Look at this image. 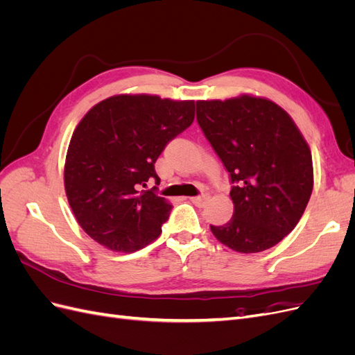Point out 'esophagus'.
I'll list each match as a JSON object with an SVG mask.
<instances>
[{
  "label": "esophagus",
  "instance_id": "1",
  "mask_svg": "<svg viewBox=\"0 0 355 355\" xmlns=\"http://www.w3.org/2000/svg\"><path fill=\"white\" fill-rule=\"evenodd\" d=\"M192 202L196 204V206H198V207H202L204 204H206V201L209 200V196L207 194H201V196H197V197H191L189 198Z\"/></svg>",
  "mask_w": 355,
  "mask_h": 355
}]
</instances>
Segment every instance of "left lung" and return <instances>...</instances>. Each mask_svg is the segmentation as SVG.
<instances>
[{"label":"left lung","instance_id":"left-lung-1","mask_svg":"<svg viewBox=\"0 0 355 355\" xmlns=\"http://www.w3.org/2000/svg\"><path fill=\"white\" fill-rule=\"evenodd\" d=\"M197 121L230 173L232 218L214 237L240 253L271 249L293 231L313 192L309 146L277 103L243 94L198 101Z\"/></svg>","mask_w":355,"mask_h":355}]
</instances>
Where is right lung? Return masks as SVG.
Instances as JSON below:
<instances>
[{
	"label": "right lung",
	"instance_id": "right-lung-1",
	"mask_svg": "<svg viewBox=\"0 0 355 355\" xmlns=\"http://www.w3.org/2000/svg\"><path fill=\"white\" fill-rule=\"evenodd\" d=\"M194 101L118 94L94 105L71 137L65 191L85 234L114 252H136L161 234L171 204L157 196L155 161L194 121Z\"/></svg>",
	"mask_w": 355,
	"mask_h": 355
}]
</instances>
